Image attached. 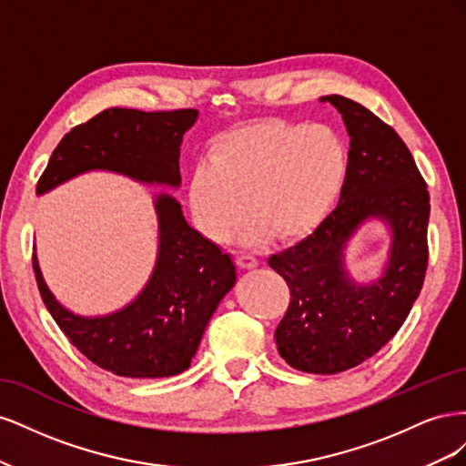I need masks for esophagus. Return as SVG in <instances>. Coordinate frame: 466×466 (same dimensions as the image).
<instances>
[{
  "label": "esophagus",
  "instance_id": "obj_1",
  "mask_svg": "<svg viewBox=\"0 0 466 466\" xmlns=\"http://www.w3.org/2000/svg\"><path fill=\"white\" fill-rule=\"evenodd\" d=\"M237 266L241 268V270H252V268L258 266V260L252 255H241L237 257Z\"/></svg>",
  "mask_w": 466,
  "mask_h": 466
}]
</instances>
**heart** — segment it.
<instances>
[{
	"instance_id": "heart-1",
	"label": "heart",
	"mask_w": 466,
	"mask_h": 466,
	"mask_svg": "<svg viewBox=\"0 0 466 466\" xmlns=\"http://www.w3.org/2000/svg\"><path fill=\"white\" fill-rule=\"evenodd\" d=\"M188 178V204L200 231L223 243L255 216L245 245L274 235L313 233L340 198L348 178L346 142L329 124L266 120L221 134Z\"/></svg>"
}]
</instances>
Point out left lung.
Returning <instances> with one entry per match:
<instances>
[{"mask_svg": "<svg viewBox=\"0 0 466 466\" xmlns=\"http://www.w3.org/2000/svg\"><path fill=\"white\" fill-rule=\"evenodd\" d=\"M320 101L336 106L350 134L346 185L313 235L268 264L291 295L274 334L279 356L293 370L332 375L377 354L410 313L428 268L430 194L410 149L389 124L342 95ZM371 217L390 223V262L373 285H358L345 270L343 248Z\"/></svg>", "mask_w": 466, "mask_h": 466, "instance_id": "obj_1", "label": "left lung"}]
</instances>
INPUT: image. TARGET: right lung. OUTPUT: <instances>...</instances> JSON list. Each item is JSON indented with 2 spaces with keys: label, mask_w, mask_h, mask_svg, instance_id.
<instances>
[{
  "label": "right lung",
  "mask_w": 466,
  "mask_h": 466,
  "mask_svg": "<svg viewBox=\"0 0 466 466\" xmlns=\"http://www.w3.org/2000/svg\"><path fill=\"white\" fill-rule=\"evenodd\" d=\"M198 110L106 108L67 132L38 178L36 194L87 171H112L146 185H180L182 136ZM159 252L147 286L116 313L79 317L62 307L38 260L33 268L48 313L83 356L118 377H173L190 368L202 334L237 279L229 255L187 223L171 194L155 198Z\"/></svg>",
  "instance_id": "right-lung-1"
}]
</instances>
